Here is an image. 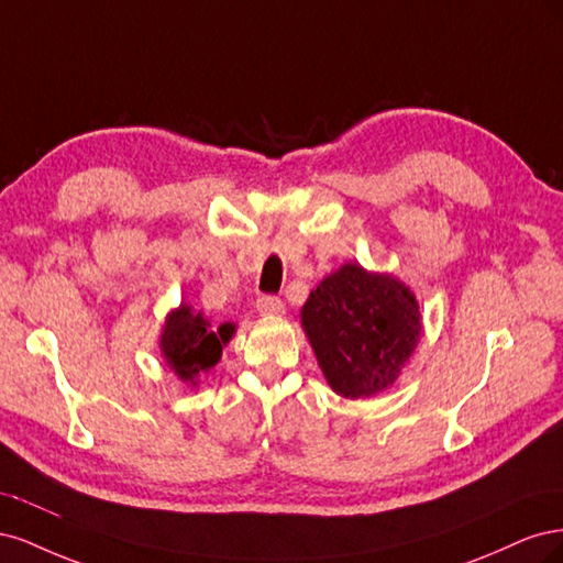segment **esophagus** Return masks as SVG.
<instances>
[{
  "label": "esophagus",
  "mask_w": 563,
  "mask_h": 563,
  "mask_svg": "<svg viewBox=\"0 0 563 563\" xmlns=\"http://www.w3.org/2000/svg\"><path fill=\"white\" fill-rule=\"evenodd\" d=\"M255 308H258L261 314H284V300L277 296H261L255 300Z\"/></svg>",
  "instance_id": "obj_1"
}]
</instances>
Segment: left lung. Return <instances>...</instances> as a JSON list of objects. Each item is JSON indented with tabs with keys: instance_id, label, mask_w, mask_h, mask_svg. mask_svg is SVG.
<instances>
[{
	"instance_id": "1",
	"label": "left lung",
	"mask_w": 563,
	"mask_h": 563,
	"mask_svg": "<svg viewBox=\"0 0 563 563\" xmlns=\"http://www.w3.org/2000/svg\"><path fill=\"white\" fill-rule=\"evenodd\" d=\"M302 329L340 397H373L397 380L420 338L413 294L387 275L347 263L302 305Z\"/></svg>"
}]
</instances>
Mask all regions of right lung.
<instances>
[{"label":"right lung","instance_id":"add662e5","mask_svg":"<svg viewBox=\"0 0 563 563\" xmlns=\"http://www.w3.org/2000/svg\"><path fill=\"white\" fill-rule=\"evenodd\" d=\"M232 331V323H223L218 331H213L207 319L183 305L180 310L168 317L162 333V352L166 356V364L178 373L180 380L192 383L199 373L218 364Z\"/></svg>","mask_w":563,"mask_h":563}]
</instances>
